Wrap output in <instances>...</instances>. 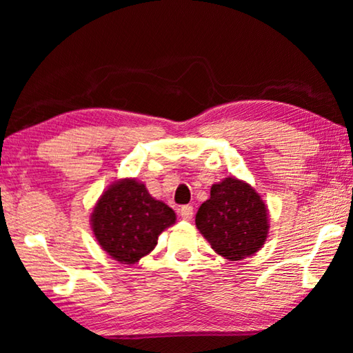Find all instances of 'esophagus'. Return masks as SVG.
Returning <instances> with one entry per match:
<instances>
[{
  "mask_svg": "<svg viewBox=\"0 0 353 353\" xmlns=\"http://www.w3.org/2000/svg\"><path fill=\"white\" fill-rule=\"evenodd\" d=\"M181 216L185 221H190L191 218H193V207H191V205H183L181 208Z\"/></svg>",
  "mask_w": 353,
  "mask_h": 353,
  "instance_id": "1",
  "label": "esophagus"
}]
</instances>
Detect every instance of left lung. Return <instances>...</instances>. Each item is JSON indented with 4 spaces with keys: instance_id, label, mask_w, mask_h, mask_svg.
Listing matches in <instances>:
<instances>
[{
    "instance_id": "1",
    "label": "left lung",
    "mask_w": 353,
    "mask_h": 353,
    "mask_svg": "<svg viewBox=\"0 0 353 353\" xmlns=\"http://www.w3.org/2000/svg\"><path fill=\"white\" fill-rule=\"evenodd\" d=\"M196 227L214 252L230 261L254 255L270 232L268 208L249 183L225 177L196 213Z\"/></svg>"
}]
</instances>
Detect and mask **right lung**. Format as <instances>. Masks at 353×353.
<instances>
[{
	"mask_svg": "<svg viewBox=\"0 0 353 353\" xmlns=\"http://www.w3.org/2000/svg\"><path fill=\"white\" fill-rule=\"evenodd\" d=\"M94 238L113 260L134 265L157 244L159 235L176 223V213L148 193L145 183L121 179L112 183L92 212Z\"/></svg>",
	"mask_w": 353,
	"mask_h": 353,
	"instance_id": "add662e5",
	"label": "right lung"
}]
</instances>
